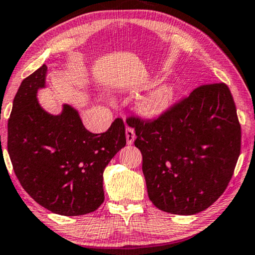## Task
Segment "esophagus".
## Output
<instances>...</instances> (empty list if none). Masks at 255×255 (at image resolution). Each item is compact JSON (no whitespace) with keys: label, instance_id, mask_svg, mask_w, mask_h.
I'll use <instances>...</instances> for the list:
<instances>
[{"label":"esophagus","instance_id":"esophagus-1","mask_svg":"<svg viewBox=\"0 0 255 255\" xmlns=\"http://www.w3.org/2000/svg\"><path fill=\"white\" fill-rule=\"evenodd\" d=\"M126 138H127V143L131 144L135 140V131L133 128L127 127L126 128Z\"/></svg>","mask_w":255,"mask_h":255}]
</instances>
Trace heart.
<instances>
[{
	"mask_svg": "<svg viewBox=\"0 0 255 255\" xmlns=\"http://www.w3.org/2000/svg\"><path fill=\"white\" fill-rule=\"evenodd\" d=\"M175 89L172 85H162L144 95L138 102V109L147 118H155L165 113L173 104Z\"/></svg>",
	"mask_w": 255,
	"mask_h": 255,
	"instance_id": "obj_1",
	"label": "heart"
}]
</instances>
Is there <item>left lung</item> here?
<instances>
[{
	"instance_id": "left-lung-1",
	"label": "left lung",
	"mask_w": 255,
	"mask_h": 255,
	"mask_svg": "<svg viewBox=\"0 0 255 255\" xmlns=\"http://www.w3.org/2000/svg\"><path fill=\"white\" fill-rule=\"evenodd\" d=\"M150 201L192 215L220 198L240 155L241 127L225 83L200 86L153 121L128 118Z\"/></svg>"
}]
</instances>
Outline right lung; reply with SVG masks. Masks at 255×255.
Returning a JSON list of instances; mask_svg holds the SVG:
<instances>
[{
  "mask_svg": "<svg viewBox=\"0 0 255 255\" xmlns=\"http://www.w3.org/2000/svg\"><path fill=\"white\" fill-rule=\"evenodd\" d=\"M47 66L22 81L8 120V153L24 191L53 213L75 217L92 213L105 201L104 170L126 146L122 119L106 133L93 134L79 113L63 105L59 115L37 101L46 87Z\"/></svg>",
  "mask_w": 255,
  "mask_h": 255,
  "instance_id": "1",
  "label": "right lung"
}]
</instances>
